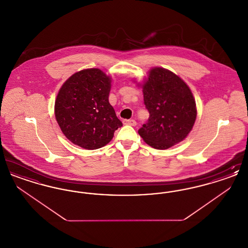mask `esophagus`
<instances>
[{
  "label": "esophagus",
  "instance_id": "34e87169",
  "mask_svg": "<svg viewBox=\"0 0 248 248\" xmlns=\"http://www.w3.org/2000/svg\"><path fill=\"white\" fill-rule=\"evenodd\" d=\"M124 124L125 125H131V126H136L137 125V122L135 120H124Z\"/></svg>",
  "mask_w": 248,
  "mask_h": 248
}]
</instances>
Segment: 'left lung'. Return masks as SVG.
I'll return each instance as SVG.
<instances>
[{"mask_svg": "<svg viewBox=\"0 0 248 248\" xmlns=\"http://www.w3.org/2000/svg\"><path fill=\"white\" fill-rule=\"evenodd\" d=\"M141 86L150 112L148 122L139 130L143 140L154 149L166 150L186 139L197 116L187 83L172 71L156 67Z\"/></svg>", "mask_w": 248, "mask_h": 248, "instance_id": "1", "label": "left lung"}]
</instances>
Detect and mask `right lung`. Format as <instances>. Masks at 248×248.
Wrapping results in <instances>:
<instances>
[{
  "label": "right lung",
  "instance_id": "1",
  "mask_svg": "<svg viewBox=\"0 0 248 248\" xmlns=\"http://www.w3.org/2000/svg\"><path fill=\"white\" fill-rule=\"evenodd\" d=\"M111 78L99 69L78 71L63 83L55 116L65 137L86 150L107 145L123 125L108 102Z\"/></svg>",
  "mask_w": 248,
  "mask_h": 248
}]
</instances>
